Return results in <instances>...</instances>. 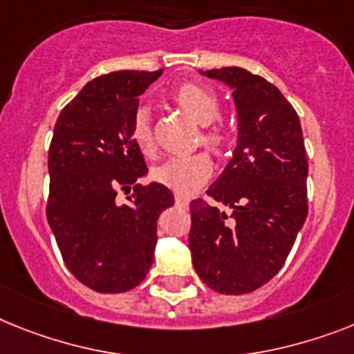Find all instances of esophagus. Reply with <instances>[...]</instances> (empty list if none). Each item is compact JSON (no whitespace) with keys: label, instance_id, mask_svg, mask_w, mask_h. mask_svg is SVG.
<instances>
[{"label":"esophagus","instance_id":"obj_1","mask_svg":"<svg viewBox=\"0 0 354 354\" xmlns=\"http://www.w3.org/2000/svg\"><path fill=\"white\" fill-rule=\"evenodd\" d=\"M176 205L178 207H187L189 205V198L183 194H176Z\"/></svg>","mask_w":354,"mask_h":354}]
</instances>
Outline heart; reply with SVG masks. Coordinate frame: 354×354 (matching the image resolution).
Masks as SVG:
<instances>
[{
  "mask_svg": "<svg viewBox=\"0 0 354 354\" xmlns=\"http://www.w3.org/2000/svg\"><path fill=\"white\" fill-rule=\"evenodd\" d=\"M172 100L189 117H192L198 124L203 126L200 138L205 147H209L216 154H223L228 149V145L232 142V131L227 124L216 120L221 111L218 95L198 82H183L174 88ZM129 135L142 154L151 156L154 153L153 126H151V117L147 109L140 108L135 113ZM210 174H212V160L203 151L172 156L154 169L156 182L169 187L172 191L182 192V194L194 191L196 187H200L201 183L209 180Z\"/></svg>",
  "mask_w": 354,
  "mask_h": 354,
  "instance_id": "b5f03b06",
  "label": "heart"
}]
</instances>
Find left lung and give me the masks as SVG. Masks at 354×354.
I'll return each mask as SVG.
<instances>
[{"label":"left lung","mask_w":354,"mask_h":354,"mask_svg":"<svg viewBox=\"0 0 354 354\" xmlns=\"http://www.w3.org/2000/svg\"><path fill=\"white\" fill-rule=\"evenodd\" d=\"M205 75L234 88L239 138L203 200L191 201L192 264L210 290L250 293L283 268L308 216V158L299 115L277 86L237 66Z\"/></svg>","instance_id":"left-lung-1"}]
</instances>
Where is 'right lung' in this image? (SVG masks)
I'll return each instance as SVG.
<instances>
[{
	"label": "right lung",
	"mask_w": 354,
	"mask_h": 354,
	"mask_svg": "<svg viewBox=\"0 0 354 354\" xmlns=\"http://www.w3.org/2000/svg\"><path fill=\"white\" fill-rule=\"evenodd\" d=\"M162 71L97 77L53 127L46 218L68 270L95 292L122 293L144 281L158 216L174 205L162 183H138L147 167L129 135L138 97ZM120 190L132 192L126 204L118 203Z\"/></svg>",
	"instance_id": "obj_1"
}]
</instances>
